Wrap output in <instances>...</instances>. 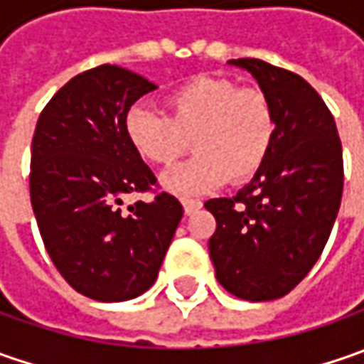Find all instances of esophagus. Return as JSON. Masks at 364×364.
I'll list each match as a JSON object with an SVG mask.
<instances>
[{
  "instance_id": "1",
  "label": "esophagus",
  "mask_w": 364,
  "mask_h": 364,
  "mask_svg": "<svg viewBox=\"0 0 364 364\" xmlns=\"http://www.w3.org/2000/svg\"><path fill=\"white\" fill-rule=\"evenodd\" d=\"M182 206H184V213L186 215H194L198 208H203L200 200H194V198H182Z\"/></svg>"
}]
</instances>
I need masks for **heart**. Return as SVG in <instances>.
Segmentation results:
<instances>
[{"instance_id":"b5f03b06","label":"heart","mask_w":364,"mask_h":364,"mask_svg":"<svg viewBox=\"0 0 364 364\" xmlns=\"http://www.w3.org/2000/svg\"><path fill=\"white\" fill-rule=\"evenodd\" d=\"M164 112L133 107L125 132L133 149L156 166L174 164L192 139V160L161 176L164 188L204 194L231 176L249 180L265 164L277 121L269 99L257 89H239L229 78H190L164 97Z\"/></svg>"}]
</instances>
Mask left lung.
I'll return each mask as SVG.
<instances>
[{"label": "left lung", "mask_w": 364, "mask_h": 364, "mask_svg": "<svg viewBox=\"0 0 364 364\" xmlns=\"http://www.w3.org/2000/svg\"><path fill=\"white\" fill-rule=\"evenodd\" d=\"M257 80L277 121L265 164L232 198L204 204L217 218L208 253L220 286L249 301L286 296L312 269L343 198V146L320 95L257 58L229 60Z\"/></svg>", "instance_id": "8db88e82"}]
</instances>
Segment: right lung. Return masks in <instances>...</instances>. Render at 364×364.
<instances>
[{
  "label": "right lung",
  "instance_id": "right-lung-1",
  "mask_svg": "<svg viewBox=\"0 0 364 364\" xmlns=\"http://www.w3.org/2000/svg\"><path fill=\"white\" fill-rule=\"evenodd\" d=\"M154 89L127 68L103 64L70 78L36 125V223L56 269L91 300H132L154 286L184 215L166 192L121 208L127 194L156 184L125 132L132 105Z\"/></svg>",
  "mask_w": 364,
  "mask_h": 364
}]
</instances>
